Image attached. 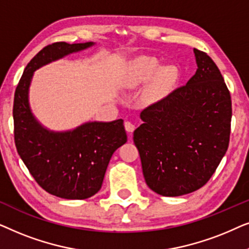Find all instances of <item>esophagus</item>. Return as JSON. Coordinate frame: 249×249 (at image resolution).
Wrapping results in <instances>:
<instances>
[{
	"label": "esophagus",
	"instance_id": "esophagus-1",
	"mask_svg": "<svg viewBox=\"0 0 249 249\" xmlns=\"http://www.w3.org/2000/svg\"><path fill=\"white\" fill-rule=\"evenodd\" d=\"M124 128H125V130H127V132H129V134L131 135L135 130V124L130 121H125L124 122Z\"/></svg>",
	"mask_w": 249,
	"mask_h": 249
}]
</instances>
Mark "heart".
Masks as SVG:
<instances>
[{"instance_id":"1","label":"heart","mask_w":249,"mask_h":249,"mask_svg":"<svg viewBox=\"0 0 249 249\" xmlns=\"http://www.w3.org/2000/svg\"><path fill=\"white\" fill-rule=\"evenodd\" d=\"M147 96L159 100L165 96L178 80V71L173 66L161 67V61L155 56L142 55L131 63L129 69V84L131 86L151 80Z\"/></svg>"}]
</instances>
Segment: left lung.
<instances>
[{
    "label": "left lung",
    "mask_w": 249,
    "mask_h": 249,
    "mask_svg": "<svg viewBox=\"0 0 249 249\" xmlns=\"http://www.w3.org/2000/svg\"><path fill=\"white\" fill-rule=\"evenodd\" d=\"M197 70L186 86L141 113L134 131L142 175L153 192L177 197L209 181L229 146L231 97L206 53L194 49Z\"/></svg>",
    "instance_id": "obj_1"
}]
</instances>
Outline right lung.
<instances>
[{"label": "right lung", "instance_id": "1", "mask_svg": "<svg viewBox=\"0 0 249 249\" xmlns=\"http://www.w3.org/2000/svg\"><path fill=\"white\" fill-rule=\"evenodd\" d=\"M94 45L59 42L44 47L27 64L15 94L18 154L44 190L66 199L89 198L101 189L112 155L127 142L124 120L87 121L70 130H51L34 115L29 89L39 68Z\"/></svg>", "mask_w": 249, "mask_h": 249}]
</instances>
